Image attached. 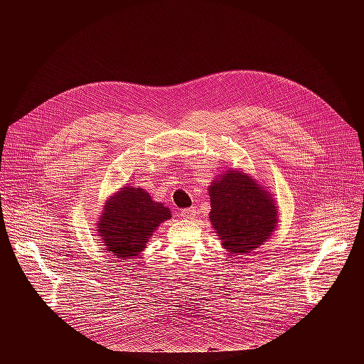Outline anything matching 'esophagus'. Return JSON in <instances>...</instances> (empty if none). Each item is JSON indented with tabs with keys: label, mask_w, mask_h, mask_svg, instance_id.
<instances>
[{
	"label": "esophagus",
	"mask_w": 364,
	"mask_h": 364,
	"mask_svg": "<svg viewBox=\"0 0 364 364\" xmlns=\"http://www.w3.org/2000/svg\"><path fill=\"white\" fill-rule=\"evenodd\" d=\"M198 208L196 206H192V208H186L181 211V217L186 218V220H193L195 217H198Z\"/></svg>",
	"instance_id": "obj_1"
}]
</instances>
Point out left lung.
Masks as SVG:
<instances>
[{"label": "left lung", "instance_id": "obj_1", "mask_svg": "<svg viewBox=\"0 0 364 364\" xmlns=\"http://www.w3.org/2000/svg\"><path fill=\"white\" fill-rule=\"evenodd\" d=\"M208 192L209 220L230 254L252 252L276 230L279 211L274 199L246 172L227 171Z\"/></svg>", "mask_w": 364, "mask_h": 364}]
</instances>
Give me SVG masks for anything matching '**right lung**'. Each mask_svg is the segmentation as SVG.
<instances>
[{
	"label": "right lung",
	"instance_id": "right-lung-1",
	"mask_svg": "<svg viewBox=\"0 0 364 364\" xmlns=\"http://www.w3.org/2000/svg\"><path fill=\"white\" fill-rule=\"evenodd\" d=\"M171 218V209L155 202L140 187L124 186L110 196L97 221L105 251L114 258L139 257L161 223Z\"/></svg>",
	"mask_w": 364,
	"mask_h": 364
}]
</instances>
